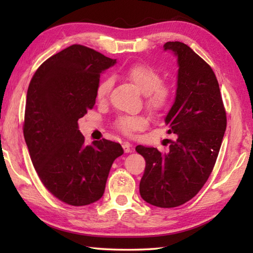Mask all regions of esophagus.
I'll return each mask as SVG.
<instances>
[{
  "label": "esophagus",
  "mask_w": 253,
  "mask_h": 253,
  "mask_svg": "<svg viewBox=\"0 0 253 253\" xmlns=\"http://www.w3.org/2000/svg\"><path fill=\"white\" fill-rule=\"evenodd\" d=\"M123 148H124V151H125V153H130L132 151L131 144L128 143V142H125L123 144Z\"/></svg>",
  "instance_id": "esophagus-1"
}]
</instances>
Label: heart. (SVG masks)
Listing matches in <instances>:
<instances>
[{
    "label": "heart",
    "mask_w": 253,
    "mask_h": 253,
    "mask_svg": "<svg viewBox=\"0 0 253 253\" xmlns=\"http://www.w3.org/2000/svg\"><path fill=\"white\" fill-rule=\"evenodd\" d=\"M125 75L137 90L145 97V104L149 111L158 114L168 108L172 100V90L168 84L162 83V76L155 68L137 63L128 68ZM113 88V79L110 77L102 79L97 85L96 98L98 101H104L109 96ZM145 121L138 116H124L117 121V127L124 134L130 135L144 126Z\"/></svg>",
    "instance_id": "obj_1"
}]
</instances>
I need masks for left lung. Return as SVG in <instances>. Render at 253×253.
<instances>
[{"label":"left lung","mask_w":253,"mask_h":253,"mask_svg":"<svg viewBox=\"0 0 253 253\" xmlns=\"http://www.w3.org/2000/svg\"><path fill=\"white\" fill-rule=\"evenodd\" d=\"M177 58L175 101L165 117L169 134L177 135L169 152L136 146L146 161L139 183L144 201L176 208L193 199L211 174L226 128V114L212 68L182 42H166Z\"/></svg>","instance_id":"1"}]
</instances>
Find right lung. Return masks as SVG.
Returning a JSON list of instances; mask_svg holds the SVG:
<instances>
[{"label":"right lung","instance_id":"1","mask_svg":"<svg viewBox=\"0 0 253 253\" xmlns=\"http://www.w3.org/2000/svg\"><path fill=\"white\" fill-rule=\"evenodd\" d=\"M116 63L87 46L74 44L50 57L30 81L23 135L46 190L74 207L104 195L121 144L102 138L84 144L79 118L92 109L100 74Z\"/></svg>","mask_w":253,"mask_h":253}]
</instances>
